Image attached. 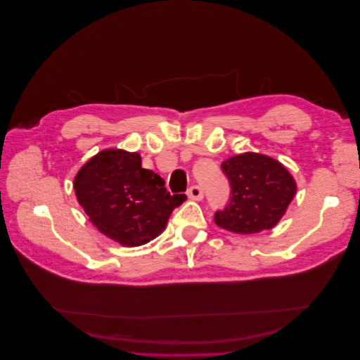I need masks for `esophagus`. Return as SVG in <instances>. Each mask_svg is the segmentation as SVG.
<instances>
[{"mask_svg": "<svg viewBox=\"0 0 360 360\" xmlns=\"http://www.w3.org/2000/svg\"><path fill=\"white\" fill-rule=\"evenodd\" d=\"M188 197L191 200H202L204 198V192H202V188L201 186H197V184H193V186H191L188 189Z\"/></svg>", "mask_w": 360, "mask_h": 360, "instance_id": "esophagus-1", "label": "esophagus"}]
</instances>
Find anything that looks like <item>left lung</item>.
<instances>
[{"label": "left lung", "mask_w": 360, "mask_h": 360, "mask_svg": "<svg viewBox=\"0 0 360 360\" xmlns=\"http://www.w3.org/2000/svg\"><path fill=\"white\" fill-rule=\"evenodd\" d=\"M231 186L228 204L214 213L217 226L231 233L254 234L274 228L296 193V181L278 160L243 153L222 162Z\"/></svg>", "instance_id": "1"}]
</instances>
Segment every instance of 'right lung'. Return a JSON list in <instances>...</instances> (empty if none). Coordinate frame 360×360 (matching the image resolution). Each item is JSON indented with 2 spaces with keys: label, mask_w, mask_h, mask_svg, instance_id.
I'll use <instances>...</instances> for the list:
<instances>
[{
  "label": "right lung",
  "mask_w": 360,
  "mask_h": 360,
  "mask_svg": "<svg viewBox=\"0 0 360 360\" xmlns=\"http://www.w3.org/2000/svg\"><path fill=\"white\" fill-rule=\"evenodd\" d=\"M76 198L102 234L123 246H139L159 236L186 195H171L165 180L141 167V156L103 150L75 177Z\"/></svg>",
  "instance_id": "add662e5"
}]
</instances>
